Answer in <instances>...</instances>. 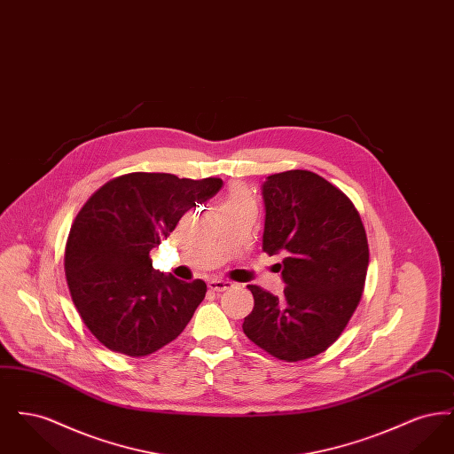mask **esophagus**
I'll list each match as a JSON object with an SVG mask.
<instances>
[{"label": "esophagus", "instance_id": "esophagus-1", "mask_svg": "<svg viewBox=\"0 0 454 454\" xmlns=\"http://www.w3.org/2000/svg\"><path fill=\"white\" fill-rule=\"evenodd\" d=\"M207 286H209V289H211V291L221 293V291H226V289L233 287V282L223 281V279H213V281H209Z\"/></svg>", "mask_w": 454, "mask_h": 454}]
</instances>
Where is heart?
<instances>
[{
  "instance_id": "obj_1",
  "label": "heart",
  "mask_w": 454,
  "mask_h": 454,
  "mask_svg": "<svg viewBox=\"0 0 454 454\" xmlns=\"http://www.w3.org/2000/svg\"><path fill=\"white\" fill-rule=\"evenodd\" d=\"M233 202H252L250 195L247 194V191L243 187H235L233 192L230 195V199L226 200V204H233Z\"/></svg>"
}]
</instances>
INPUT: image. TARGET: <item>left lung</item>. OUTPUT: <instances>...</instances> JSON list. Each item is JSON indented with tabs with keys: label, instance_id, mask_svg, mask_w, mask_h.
<instances>
[{
	"label": "left lung",
	"instance_id": "8db88e82",
	"mask_svg": "<svg viewBox=\"0 0 454 454\" xmlns=\"http://www.w3.org/2000/svg\"><path fill=\"white\" fill-rule=\"evenodd\" d=\"M262 248L276 263L281 298L248 286L254 309L245 335L274 357L296 363L332 346L363 296L369 250L363 221L342 191L308 170L276 173L262 184Z\"/></svg>",
	"mask_w": 454,
	"mask_h": 454
}]
</instances>
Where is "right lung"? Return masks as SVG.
<instances>
[{"label": "right lung", "instance_id": "right-lung-1", "mask_svg": "<svg viewBox=\"0 0 454 454\" xmlns=\"http://www.w3.org/2000/svg\"><path fill=\"white\" fill-rule=\"evenodd\" d=\"M221 187V178L129 173L110 180L82 207L66 243V279L82 320L110 350L148 356L191 322L206 282L154 270L150 252Z\"/></svg>", "mask_w": 454, "mask_h": 454}]
</instances>
